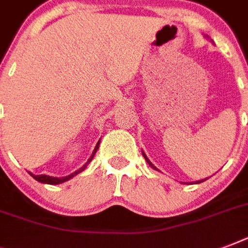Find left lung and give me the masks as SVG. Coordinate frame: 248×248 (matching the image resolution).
<instances>
[{"label": "left lung", "mask_w": 248, "mask_h": 248, "mask_svg": "<svg viewBox=\"0 0 248 248\" xmlns=\"http://www.w3.org/2000/svg\"><path fill=\"white\" fill-rule=\"evenodd\" d=\"M144 155V158H145V161H147V162H148V163H149V166H151V167H153V169H155V166H153V165H152V163H151V162H149V159H148V158H147V155ZM202 181H203V180H200V181H197V183H202Z\"/></svg>", "instance_id": "left-lung-1"}]
</instances>
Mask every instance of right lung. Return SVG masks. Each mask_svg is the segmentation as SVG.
Listing matches in <instances>:
<instances>
[{"instance_id": "right-lung-1", "label": "right lung", "mask_w": 248, "mask_h": 248, "mask_svg": "<svg viewBox=\"0 0 248 248\" xmlns=\"http://www.w3.org/2000/svg\"><path fill=\"white\" fill-rule=\"evenodd\" d=\"M99 144H100V141H97L96 147H95V149H93V155H91V157H90L89 161L86 162V165L82 166V167H81V169H79V170H77L76 172L71 173V175H68V176H65V177H52V176H47V175H33V173H31V175H32V176L34 177V179H36L37 181H40V183H44V184L55 185V184H60V183H64V181L69 180L71 177H73V176H75V175H77V173L81 172V171H83V170L86 169V166L89 165V162H90V161H91V159L93 158V155H95V153H96L97 148H99Z\"/></svg>"}]
</instances>
